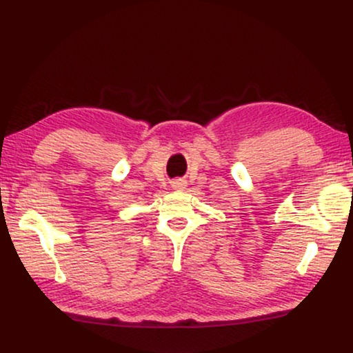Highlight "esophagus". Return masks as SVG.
Listing matches in <instances>:
<instances>
[{"label": "esophagus", "mask_w": 353, "mask_h": 353, "mask_svg": "<svg viewBox=\"0 0 353 353\" xmlns=\"http://www.w3.org/2000/svg\"><path fill=\"white\" fill-rule=\"evenodd\" d=\"M172 185H174V188H177V189H182L185 185V182L184 181H174Z\"/></svg>", "instance_id": "obj_1"}]
</instances>
